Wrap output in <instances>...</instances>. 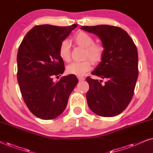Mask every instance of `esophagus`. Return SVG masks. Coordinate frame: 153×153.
<instances>
[{"mask_svg":"<svg viewBox=\"0 0 153 153\" xmlns=\"http://www.w3.org/2000/svg\"><path fill=\"white\" fill-rule=\"evenodd\" d=\"M78 80L80 81H80L85 80V78H84V77H82V76H78Z\"/></svg>","mask_w":153,"mask_h":153,"instance_id":"esophagus-1","label":"esophagus"}]
</instances>
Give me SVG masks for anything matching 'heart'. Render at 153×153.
<instances>
[{
  "label": "heart",
  "mask_w": 153,
  "mask_h": 153,
  "mask_svg": "<svg viewBox=\"0 0 153 153\" xmlns=\"http://www.w3.org/2000/svg\"><path fill=\"white\" fill-rule=\"evenodd\" d=\"M74 41L78 45L85 48V58L87 59L80 62H73L67 66L66 71L68 74L76 76H82L85 73L90 71L91 62L94 64H99L103 59L104 55V48L100 44L94 43V40L87 33L80 31L74 36ZM70 42L64 40L60 44L59 54L64 62H69L71 59ZM92 62H91V61Z\"/></svg>",
  "instance_id": "b5f03b06"
}]
</instances>
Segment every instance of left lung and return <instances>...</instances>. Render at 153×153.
I'll return each instance as SVG.
<instances>
[{
	"label": "left lung",
	"mask_w": 153,
	"mask_h": 153,
	"mask_svg": "<svg viewBox=\"0 0 153 153\" xmlns=\"http://www.w3.org/2000/svg\"><path fill=\"white\" fill-rule=\"evenodd\" d=\"M101 38L105 52L103 59L91 74L105 79H86L89 89L87 104L102 117H113L127 108L133 97L138 75L136 45L123 28L110 25L81 27Z\"/></svg>",
	"instance_id": "left-lung-1"
}]
</instances>
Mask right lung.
Returning <instances> with one entry per match:
<instances>
[{"instance_id":"obj_1","label":"right lung","mask_w":153,"mask_h":153,"mask_svg":"<svg viewBox=\"0 0 153 153\" xmlns=\"http://www.w3.org/2000/svg\"><path fill=\"white\" fill-rule=\"evenodd\" d=\"M77 26H35L19 45L17 60L20 91L29 111L40 119L52 120L60 115L78 82L74 75L53 82L65 70L59 54L60 44Z\"/></svg>"}]
</instances>
